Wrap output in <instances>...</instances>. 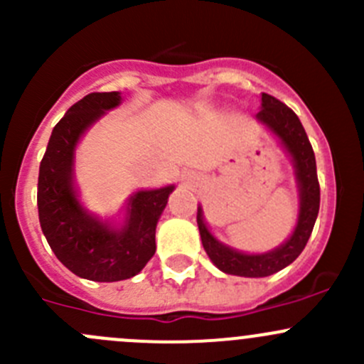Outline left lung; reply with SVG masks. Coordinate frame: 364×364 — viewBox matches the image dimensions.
<instances>
[{
  "label": "left lung",
  "mask_w": 364,
  "mask_h": 364,
  "mask_svg": "<svg viewBox=\"0 0 364 364\" xmlns=\"http://www.w3.org/2000/svg\"><path fill=\"white\" fill-rule=\"evenodd\" d=\"M260 100L262 104L255 116L257 121L266 124L277 135L278 141L282 142L285 151L292 159L296 168V181L297 188H299V213H297L294 232L284 245L274 250L266 253H243L220 243L205 225L203 208L200 205L197 208V225H199L200 240H203V247L211 262L223 273L248 278L269 277L294 262L310 240L318 215V205H321V186H318L317 179L315 155L299 117L292 109H289L287 105L282 104L271 95L262 93Z\"/></svg>",
  "instance_id": "left-lung-1"
}]
</instances>
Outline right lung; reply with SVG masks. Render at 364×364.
Masks as SVG:
<instances>
[{"label":"right lung","mask_w":364,"mask_h":364,"mask_svg":"<svg viewBox=\"0 0 364 364\" xmlns=\"http://www.w3.org/2000/svg\"><path fill=\"white\" fill-rule=\"evenodd\" d=\"M121 104L119 91L90 93L73 104L50 134L38 172V218L54 255L73 274L119 282L141 273L155 255V232L174 185L130 196L123 225L87 213L73 185L75 148L84 132Z\"/></svg>","instance_id":"1"}]
</instances>
